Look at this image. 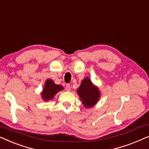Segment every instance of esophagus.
<instances>
[{
	"instance_id": "34e87169",
	"label": "esophagus",
	"mask_w": 149,
	"mask_h": 149,
	"mask_svg": "<svg viewBox=\"0 0 149 149\" xmlns=\"http://www.w3.org/2000/svg\"><path fill=\"white\" fill-rule=\"evenodd\" d=\"M65 88H66L67 91H70V84H67Z\"/></svg>"
}]
</instances>
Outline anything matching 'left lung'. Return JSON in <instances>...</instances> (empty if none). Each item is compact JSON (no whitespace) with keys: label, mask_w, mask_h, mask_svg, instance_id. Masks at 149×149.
<instances>
[{"label":"left lung","mask_w":149,"mask_h":149,"mask_svg":"<svg viewBox=\"0 0 149 149\" xmlns=\"http://www.w3.org/2000/svg\"><path fill=\"white\" fill-rule=\"evenodd\" d=\"M77 93L86 108H90L96 103L100 97L98 89L91 82V79L86 77L82 80Z\"/></svg>","instance_id":"obj_1"}]
</instances>
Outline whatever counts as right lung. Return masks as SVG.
<instances>
[{
	"instance_id": "1",
	"label": "right lung",
	"mask_w": 149,
	"mask_h": 149,
	"mask_svg": "<svg viewBox=\"0 0 149 149\" xmlns=\"http://www.w3.org/2000/svg\"><path fill=\"white\" fill-rule=\"evenodd\" d=\"M63 89L62 86L56 85L54 83V81L51 79H47L45 82V88H44L42 96L44 100H49L53 99L54 96L56 95L58 92L62 91Z\"/></svg>"
}]
</instances>
